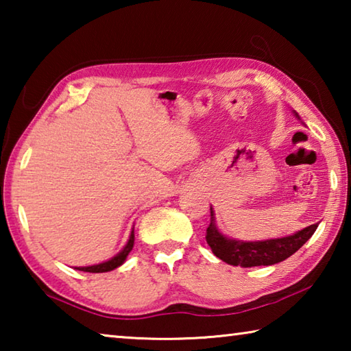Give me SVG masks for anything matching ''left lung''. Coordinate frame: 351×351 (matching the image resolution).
I'll return each instance as SVG.
<instances>
[{"label":"left lung","instance_id":"1","mask_svg":"<svg viewBox=\"0 0 351 351\" xmlns=\"http://www.w3.org/2000/svg\"><path fill=\"white\" fill-rule=\"evenodd\" d=\"M295 117L299 114L294 111ZM300 119V117H299ZM319 223L308 226L293 235L282 237V239H271L263 241H240L219 232L213 210L210 207V224L206 230V241L210 246L212 252L219 260L226 261L232 266H243V268H252V266H269L280 263L287 260L294 252L305 245L316 232Z\"/></svg>","mask_w":351,"mask_h":351}]
</instances>
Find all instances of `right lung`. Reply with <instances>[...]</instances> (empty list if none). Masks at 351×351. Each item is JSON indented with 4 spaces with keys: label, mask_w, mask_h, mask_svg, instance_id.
<instances>
[{
    "label": "right lung",
    "mask_w": 351,
    "mask_h": 351,
    "mask_svg": "<svg viewBox=\"0 0 351 351\" xmlns=\"http://www.w3.org/2000/svg\"><path fill=\"white\" fill-rule=\"evenodd\" d=\"M133 245H134V229L132 230V234H130V239L127 241V245L123 246L122 251L119 252L117 255H114V257L110 258L108 261H104V263L93 265V266H79V268H75V269L83 271V272H108V271L116 269L123 263V261L127 260L128 254L132 252Z\"/></svg>",
    "instance_id": "add662e5"
}]
</instances>
